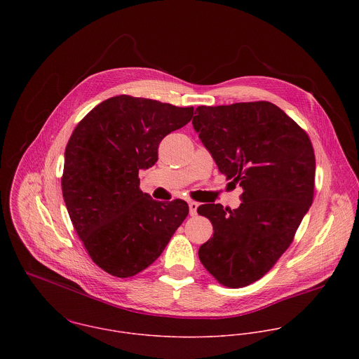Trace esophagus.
Instances as JSON below:
<instances>
[{
    "instance_id": "obj_1",
    "label": "esophagus",
    "mask_w": 359,
    "mask_h": 359,
    "mask_svg": "<svg viewBox=\"0 0 359 359\" xmlns=\"http://www.w3.org/2000/svg\"><path fill=\"white\" fill-rule=\"evenodd\" d=\"M189 205V214L191 215H196V212H198V203L196 202H189L188 203Z\"/></svg>"
}]
</instances>
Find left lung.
Here are the masks:
<instances>
[{
    "instance_id": "1",
    "label": "left lung",
    "mask_w": 359,
    "mask_h": 359,
    "mask_svg": "<svg viewBox=\"0 0 359 359\" xmlns=\"http://www.w3.org/2000/svg\"><path fill=\"white\" fill-rule=\"evenodd\" d=\"M195 114L194 128L218 170L243 188L235 210L198 207L214 229L199 258L221 285L243 287L287 250L312 205L313 148L307 133L266 101L199 106Z\"/></svg>"
}]
</instances>
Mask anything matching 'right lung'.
<instances>
[{"mask_svg":"<svg viewBox=\"0 0 359 359\" xmlns=\"http://www.w3.org/2000/svg\"><path fill=\"white\" fill-rule=\"evenodd\" d=\"M192 116V106L118 95L74 128L62 194L86 250L107 273L130 278L148 268L187 218V202L154 201L140 189L138 172L154 165L161 140Z\"/></svg>","mask_w":359,"mask_h":359,"instance_id":"1","label":"right lung"}]
</instances>
